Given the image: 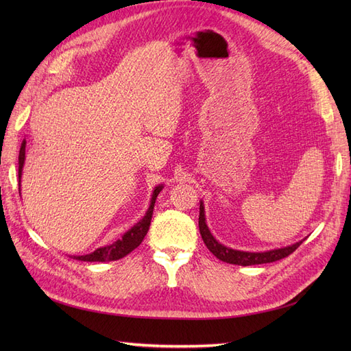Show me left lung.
<instances>
[{
    "label": "left lung",
    "instance_id": "obj_1",
    "mask_svg": "<svg viewBox=\"0 0 351 351\" xmlns=\"http://www.w3.org/2000/svg\"><path fill=\"white\" fill-rule=\"evenodd\" d=\"M199 231L204 243L206 244V247L212 252L214 256H217L219 261L232 263V265H241V267H249V265H261V263H269L280 261L282 258H287L289 254H291L297 247L303 243L299 241L295 244H291V246H287L282 249H275L269 252H262V253H250V252H240V250H232L226 246H222L221 243H218L214 236L210 234V231L206 227L205 222V210L204 206L200 204L199 208Z\"/></svg>",
    "mask_w": 351,
    "mask_h": 351
}]
</instances>
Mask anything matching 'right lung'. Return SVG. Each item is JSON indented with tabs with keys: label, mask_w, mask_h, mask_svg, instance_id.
I'll use <instances>...</instances> for the list:
<instances>
[{
	"label": "right lung",
	"mask_w": 351,
	"mask_h": 351,
	"mask_svg": "<svg viewBox=\"0 0 351 351\" xmlns=\"http://www.w3.org/2000/svg\"><path fill=\"white\" fill-rule=\"evenodd\" d=\"M25 152H26V141H23L22 147H20V152H19V178H20V174H22V168H23V162H25ZM161 190H162V186H158L154 190L151 206H149V209H147L146 215L143 217V219L137 222V224L132 230L127 231L121 240L114 241L112 244H110V246L99 247L90 254L77 256L76 259L84 261V262H108V261H119V259L127 256L130 252H133L142 243L147 230H149L155 200Z\"/></svg>",
	"instance_id": "1"
}]
</instances>
